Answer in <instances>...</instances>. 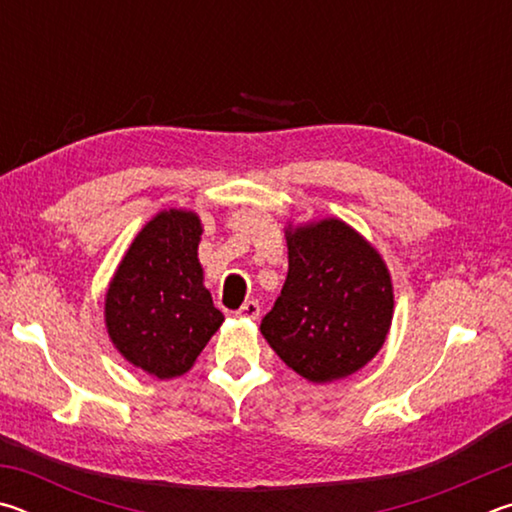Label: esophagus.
<instances>
[{
    "mask_svg": "<svg viewBox=\"0 0 512 512\" xmlns=\"http://www.w3.org/2000/svg\"><path fill=\"white\" fill-rule=\"evenodd\" d=\"M259 302L257 300H246L244 305L239 307V311H237V316L239 318H259Z\"/></svg>",
    "mask_w": 512,
    "mask_h": 512,
    "instance_id": "obj_1",
    "label": "esophagus"
}]
</instances>
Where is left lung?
Segmentation results:
<instances>
[{"mask_svg":"<svg viewBox=\"0 0 512 512\" xmlns=\"http://www.w3.org/2000/svg\"><path fill=\"white\" fill-rule=\"evenodd\" d=\"M289 273L264 339L291 370L325 384L366 366L391 327L384 262L350 225L327 219L289 232Z\"/></svg>","mask_w":512,"mask_h":512,"instance_id":"obj_1","label":"left lung"}]
</instances>
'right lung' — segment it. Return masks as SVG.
<instances>
[{
    "mask_svg": "<svg viewBox=\"0 0 512 512\" xmlns=\"http://www.w3.org/2000/svg\"><path fill=\"white\" fill-rule=\"evenodd\" d=\"M201 221L192 212L155 216L121 259L106 298V325L117 350L149 375L187 372L223 323L196 250Z\"/></svg>",
    "mask_w": 512,
    "mask_h": 512,
    "instance_id": "add662e5",
    "label": "right lung"
}]
</instances>
